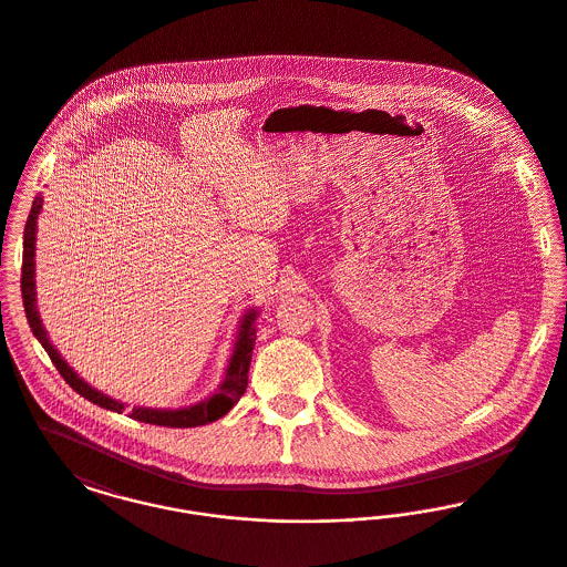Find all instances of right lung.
Listing matches in <instances>:
<instances>
[{"label": "right lung", "instance_id": "1", "mask_svg": "<svg viewBox=\"0 0 567 567\" xmlns=\"http://www.w3.org/2000/svg\"><path fill=\"white\" fill-rule=\"evenodd\" d=\"M42 210V197L38 195L33 199L31 213H29L28 223H25V236H23V268H21V293H23V306H25V315H28V323L33 331V336L38 338V342L44 347V351L49 352L54 368L59 370V374L63 380L82 395L84 400L93 402V404L102 405L112 412H123L125 404L112 400L109 395H104L102 391L93 389L91 384H86L56 352L42 321L38 315V306H35V229H38V215ZM257 310H248L240 321L238 329V338H236V347L231 352L229 365L225 378L220 382V386L216 389L210 398H206L199 404L189 405V408H178V410H157V408H137L134 405L130 416L142 423H151V425H162V427H199V425H208L213 421H218L220 416H225L234 405L238 404V400L243 398L248 384V368H250V357L255 349V340H257Z\"/></svg>", "mask_w": 567, "mask_h": 567}]
</instances>
